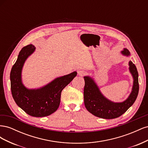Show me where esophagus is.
I'll use <instances>...</instances> for the list:
<instances>
[{"mask_svg": "<svg viewBox=\"0 0 148 148\" xmlns=\"http://www.w3.org/2000/svg\"><path fill=\"white\" fill-rule=\"evenodd\" d=\"M85 74H86V72H85V71L83 70H78V75L79 76H80V77H83V76L85 75Z\"/></svg>", "mask_w": 148, "mask_h": 148, "instance_id": "34e87169", "label": "esophagus"}]
</instances>
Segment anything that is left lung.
Segmentation results:
<instances>
[{"label":"left lung","mask_w":148,"mask_h":148,"mask_svg":"<svg viewBox=\"0 0 148 148\" xmlns=\"http://www.w3.org/2000/svg\"><path fill=\"white\" fill-rule=\"evenodd\" d=\"M121 53L129 57L130 52L125 48ZM129 71L132 74L133 83L131 93L126 100L115 102L106 98L101 92L95 79L89 76H84V102L86 109L92 115L105 119L117 118L123 114L136 99L139 91L138 73L136 67L132 61H129Z\"/></svg>","instance_id":"8db88e82"}]
</instances>
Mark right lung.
Segmentation results:
<instances>
[{"mask_svg":"<svg viewBox=\"0 0 148 148\" xmlns=\"http://www.w3.org/2000/svg\"><path fill=\"white\" fill-rule=\"evenodd\" d=\"M32 44L22 48L10 72L11 91L16 104L26 114L36 117H46L56 112L60 102L61 92L77 76V71L55 78L37 89L25 86L21 78L22 69L26 59L34 52Z\"/></svg>","mask_w":148,"mask_h":148,"instance_id":"obj_1","label":"right lung"}]
</instances>
